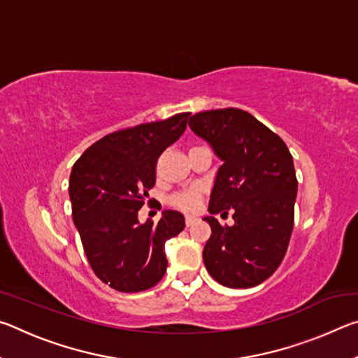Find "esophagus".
<instances>
[{
    "instance_id": "34e87169",
    "label": "esophagus",
    "mask_w": 358,
    "mask_h": 358,
    "mask_svg": "<svg viewBox=\"0 0 358 358\" xmlns=\"http://www.w3.org/2000/svg\"><path fill=\"white\" fill-rule=\"evenodd\" d=\"M194 221H196V217H194V216H186V227L192 226Z\"/></svg>"
}]
</instances>
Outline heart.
Returning a JSON list of instances; mask_svg holds the SVG:
<instances>
[{"label": "heart", "instance_id": "heart-1", "mask_svg": "<svg viewBox=\"0 0 358 358\" xmlns=\"http://www.w3.org/2000/svg\"><path fill=\"white\" fill-rule=\"evenodd\" d=\"M172 202L175 207H178L181 210L194 211L197 210L199 202H201V192H199V189H189L186 192L177 194V196L172 199Z\"/></svg>", "mask_w": 358, "mask_h": 358}]
</instances>
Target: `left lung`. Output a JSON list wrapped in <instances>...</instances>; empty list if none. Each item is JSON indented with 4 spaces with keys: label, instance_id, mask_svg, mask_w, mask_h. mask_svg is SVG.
<instances>
[{
    "label": "left lung",
    "instance_id": "left-lung-1",
    "mask_svg": "<svg viewBox=\"0 0 358 358\" xmlns=\"http://www.w3.org/2000/svg\"><path fill=\"white\" fill-rule=\"evenodd\" d=\"M189 128L222 161L203 217L211 227L203 264L222 286H257L282 262L294 229L292 155L280 136L240 108L196 113ZM229 209L236 224L222 228L213 215Z\"/></svg>",
    "mask_w": 358,
    "mask_h": 358
}]
</instances>
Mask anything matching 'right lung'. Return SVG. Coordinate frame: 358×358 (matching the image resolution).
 <instances>
[{
  "mask_svg": "<svg viewBox=\"0 0 358 358\" xmlns=\"http://www.w3.org/2000/svg\"><path fill=\"white\" fill-rule=\"evenodd\" d=\"M189 113L102 137L78 157L69 178L72 220L96 276L118 292H142L167 268L164 245L185 229L180 211L157 224L137 213L156 183V161L186 129Z\"/></svg>",
  "mask_w": 358,
  "mask_h": 358,
  "instance_id": "add662e5",
  "label": "right lung"
}]
</instances>
